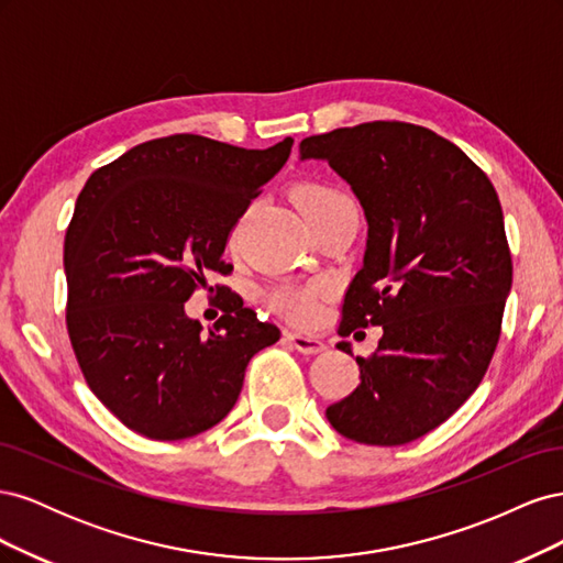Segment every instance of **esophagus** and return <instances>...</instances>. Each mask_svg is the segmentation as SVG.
I'll return each instance as SVG.
<instances>
[{"label": "esophagus", "instance_id": "esophagus-1", "mask_svg": "<svg viewBox=\"0 0 563 563\" xmlns=\"http://www.w3.org/2000/svg\"><path fill=\"white\" fill-rule=\"evenodd\" d=\"M284 340H286L288 345H294L298 352H302V354H319V352L327 350V345H323L319 338L296 333V331H284Z\"/></svg>", "mask_w": 563, "mask_h": 563}]
</instances>
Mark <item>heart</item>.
Instances as JSON below:
<instances>
[{
  "mask_svg": "<svg viewBox=\"0 0 563 563\" xmlns=\"http://www.w3.org/2000/svg\"><path fill=\"white\" fill-rule=\"evenodd\" d=\"M296 199H298V207L305 213V218H312L317 213L343 207V203H352V199L345 192H340V190H335V187L323 185V183L300 185L296 192ZM321 294H323L321 286L284 284L272 291L269 302H272V308L279 310L288 319L310 321V319H314V314L319 310Z\"/></svg>",
  "mask_w": 563,
  "mask_h": 563,
  "instance_id": "1",
  "label": "heart"
}]
</instances>
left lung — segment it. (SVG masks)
<instances>
[{
  "label": "left lung",
  "instance_id": "obj_1",
  "mask_svg": "<svg viewBox=\"0 0 563 563\" xmlns=\"http://www.w3.org/2000/svg\"><path fill=\"white\" fill-rule=\"evenodd\" d=\"M300 159L329 162L368 223L338 333L383 327L327 418L356 444H408L470 399L496 352L512 286L496 187L457 145L406 122L310 135ZM338 350L352 354L345 340Z\"/></svg>",
  "mask_w": 563,
  "mask_h": 563
}]
</instances>
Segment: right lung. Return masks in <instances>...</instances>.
<instances>
[{"mask_svg": "<svg viewBox=\"0 0 563 563\" xmlns=\"http://www.w3.org/2000/svg\"><path fill=\"white\" fill-rule=\"evenodd\" d=\"M291 145L176 133L131 147L84 185L63 253L67 333L87 385L129 430L159 441L207 432L232 411L251 356L279 340L234 296L209 333L185 302L232 269L228 236Z\"/></svg>", "mask_w": 563, "mask_h": 563, "instance_id": "1", "label": "right lung"}]
</instances>
